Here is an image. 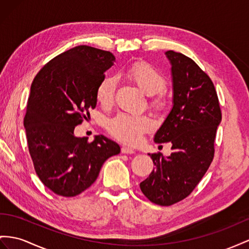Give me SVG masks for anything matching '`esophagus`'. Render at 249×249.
<instances>
[{"label":"esophagus","instance_id":"34e87169","mask_svg":"<svg viewBox=\"0 0 249 249\" xmlns=\"http://www.w3.org/2000/svg\"><path fill=\"white\" fill-rule=\"evenodd\" d=\"M121 151H122V154H126V155H132V154H135V152H136L132 148L126 147V146H123L122 149H121Z\"/></svg>","mask_w":249,"mask_h":249}]
</instances>
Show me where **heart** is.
Instances as JSON below:
<instances>
[{
	"label": "heart",
	"instance_id": "heart-1",
	"mask_svg": "<svg viewBox=\"0 0 249 249\" xmlns=\"http://www.w3.org/2000/svg\"><path fill=\"white\" fill-rule=\"evenodd\" d=\"M130 79L148 95L160 92L166 84L164 75L148 63L135 64L128 71ZM118 79L107 75L101 80L97 87V99L103 106L110 105L114 98ZM154 128V121L145 114L120 112L108 119L106 129L119 141L136 145L142 141L144 133Z\"/></svg>",
	"mask_w": 249,
	"mask_h": 249
}]
</instances>
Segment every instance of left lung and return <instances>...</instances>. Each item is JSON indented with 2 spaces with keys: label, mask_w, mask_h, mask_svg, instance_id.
<instances>
[{
  "label": "left lung",
  "mask_w": 249,
  "mask_h": 249,
  "mask_svg": "<svg viewBox=\"0 0 249 249\" xmlns=\"http://www.w3.org/2000/svg\"><path fill=\"white\" fill-rule=\"evenodd\" d=\"M165 54L171 64L174 106L155 142H170L173 152L167 158L160 152L149 155L156 167L140 188L150 202L169 206L188 196L206 174L222 113L207 73L183 53L168 50Z\"/></svg>",
  "instance_id": "8db88e82"
}]
</instances>
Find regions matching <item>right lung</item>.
<instances>
[{
	"mask_svg": "<svg viewBox=\"0 0 249 249\" xmlns=\"http://www.w3.org/2000/svg\"><path fill=\"white\" fill-rule=\"evenodd\" d=\"M114 55L86 45L56 55L36 73L30 87L24 127L35 170L55 195L75 196L97 180L120 146L104 136H74V127L97 105V87Z\"/></svg>",
	"mask_w": 249,
	"mask_h": 249,
	"instance_id": "1",
	"label": "right lung"
}]
</instances>
